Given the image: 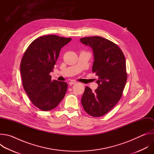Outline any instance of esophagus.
Wrapping results in <instances>:
<instances>
[{"instance_id":"obj_1","label":"esophagus","mask_w":154,"mask_h":154,"mask_svg":"<svg viewBox=\"0 0 154 154\" xmlns=\"http://www.w3.org/2000/svg\"><path fill=\"white\" fill-rule=\"evenodd\" d=\"M75 83H76V82H75V81H71V82L69 83V85H74V84H75Z\"/></svg>"}]
</instances>
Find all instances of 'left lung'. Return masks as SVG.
Masks as SVG:
<instances>
[{
    "label": "left lung",
    "mask_w": 154,
    "mask_h": 154,
    "mask_svg": "<svg viewBox=\"0 0 154 154\" xmlns=\"http://www.w3.org/2000/svg\"><path fill=\"white\" fill-rule=\"evenodd\" d=\"M80 40L92 49V71L98 77L97 88L93 92L86 86L81 102L88 114L100 117L111 110L122 95L127 79L125 57L116 44L104 38L96 36Z\"/></svg>",
    "instance_id": "left-lung-1"
}]
</instances>
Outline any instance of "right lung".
<instances>
[{"label": "right lung", "instance_id": "obj_1", "mask_svg": "<svg viewBox=\"0 0 154 154\" xmlns=\"http://www.w3.org/2000/svg\"><path fill=\"white\" fill-rule=\"evenodd\" d=\"M71 39L54 35L39 37L30 44L22 58L20 71L24 89L33 104L42 111L55 108L66 93L68 84L51 80L49 74L61 49Z\"/></svg>", "mask_w": 154, "mask_h": 154}]
</instances>
